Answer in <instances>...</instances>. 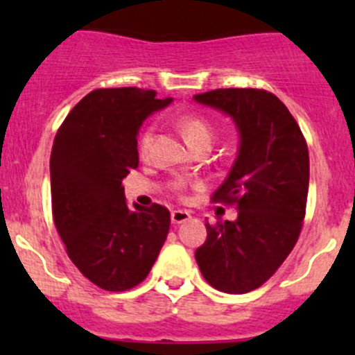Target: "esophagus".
<instances>
[{
  "label": "esophagus",
  "instance_id": "esophagus-1",
  "mask_svg": "<svg viewBox=\"0 0 355 355\" xmlns=\"http://www.w3.org/2000/svg\"><path fill=\"white\" fill-rule=\"evenodd\" d=\"M191 220V213L184 209H177V211H171V223L173 225H180L185 223V221Z\"/></svg>",
  "mask_w": 355,
  "mask_h": 355
}]
</instances>
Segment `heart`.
Here are the masks:
<instances>
[{"label":"heart","mask_w":355,"mask_h":355,"mask_svg":"<svg viewBox=\"0 0 355 355\" xmlns=\"http://www.w3.org/2000/svg\"><path fill=\"white\" fill-rule=\"evenodd\" d=\"M178 128H180L182 135L185 137L187 144L191 146L192 149L199 148V146L204 144H213L214 132L211 128V125L207 123L204 118L194 116V114H185L178 120ZM153 139H155V127H148L142 130L141 137H139V153L142 156H146L151 149Z\"/></svg>","instance_id":"1"}]
</instances>
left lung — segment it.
I'll use <instances>...</instances> for the list:
<instances>
[{
	"instance_id": "1",
	"label": "left lung",
	"mask_w": 355,
	"mask_h": 355,
	"mask_svg": "<svg viewBox=\"0 0 355 355\" xmlns=\"http://www.w3.org/2000/svg\"><path fill=\"white\" fill-rule=\"evenodd\" d=\"M194 101L232 118L239 151L214 200L235 204L234 221L206 223L196 250L204 280L227 293L261 287L292 252L306 214L309 153L287 106L261 89H216Z\"/></svg>"
}]
</instances>
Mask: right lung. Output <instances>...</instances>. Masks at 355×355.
Listing matches in <instances>:
<instances>
[{
  "instance_id": "right-lung-1",
  "label": "right lung",
  "mask_w": 355,
  "mask_h": 355,
  "mask_svg": "<svg viewBox=\"0 0 355 355\" xmlns=\"http://www.w3.org/2000/svg\"><path fill=\"white\" fill-rule=\"evenodd\" d=\"M171 101L137 87L96 89L68 113L53 142L55 227L78 271L110 292L148 277L170 230L166 207L127 206L121 180L139 166L141 125Z\"/></svg>"
}]
</instances>
